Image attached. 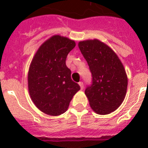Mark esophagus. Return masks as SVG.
Returning <instances> with one entry per match:
<instances>
[{"mask_svg":"<svg viewBox=\"0 0 148 148\" xmlns=\"http://www.w3.org/2000/svg\"><path fill=\"white\" fill-rule=\"evenodd\" d=\"M79 85H80V87H81V90H83L84 88V83L82 82V81H81V82H79Z\"/></svg>","mask_w":148,"mask_h":148,"instance_id":"obj_1","label":"esophagus"}]
</instances>
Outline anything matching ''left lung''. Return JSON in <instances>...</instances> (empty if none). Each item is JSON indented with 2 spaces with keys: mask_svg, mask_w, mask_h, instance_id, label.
Returning a JSON list of instances; mask_svg holds the SVG:
<instances>
[{
  "mask_svg": "<svg viewBox=\"0 0 148 148\" xmlns=\"http://www.w3.org/2000/svg\"><path fill=\"white\" fill-rule=\"evenodd\" d=\"M78 47L92 75L85 90L90 108L98 114H108L119 108L126 95L124 66L114 51L97 39L80 41Z\"/></svg>",
  "mask_w": 148,
  "mask_h": 148,
  "instance_id": "obj_1",
  "label": "left lung"
}]
</instances>
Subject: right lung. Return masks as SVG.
I'll return each mask as SVG.
<instances>
[{
  "label": "right lung",
  "instance_id": "obj_1",
  "mask_svg": "<svg viewBox=\"0 0 148 148\" xmlns=\"http://www.w3.org/2000/svg\"><path fill=\"white\" fill-rule=\"evenodd\" d=\"M75 45L69 38L53 36L39 47L30 65L29 94L36 107L48 115L64 113L81 89L66 65L67 54Z\"/></svg>",
  "mask_w": 148,
  "mask_h": 148
}]
</instances>
